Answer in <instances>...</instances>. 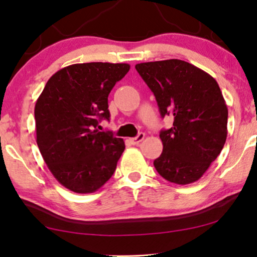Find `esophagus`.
Returning a JSON list of instances; mask_svg holds the SVG:
<instances>
[{"label": "esophagus", "instance_id": "1", "mask_svg": "<svg viewBox=\"0 0 257 257\" xmlns=\"http://www.w3.org/2000/svg\"><path fill=\"white\" fill-rule=\"evenodd\" d=\"M144 138H145V135H144V133H139L136 138L130 139V143H131L132 145H139V144L144 140Z\"/></svg>", "mask_w": 257, "mask_h": 257}]
</instances>
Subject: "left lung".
<instances>
[{"label":"left lung","instance_id":"obj_1","mask_svg":"<svg viewBox=\"0 0 257 257\" xmlns=\"http://www.w3.org/2000/svg\"><path fill=\"white\" fill-rule=\"evenodd\" d=\"M137 71L156 96L161 117L173 126L160 132L164 149L154 167L167 181H198L227 139L228 108L209 73L180 59L139 63Z\"/></svg>","mask_w":257,"mask_h":257}]
</instances>
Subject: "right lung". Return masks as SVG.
<instances>
[{
	"mask_svg": "<svg viewBox=\"0 0 257 257\" xmlns=\"http://www.w3.org/2000/svg\"><path fill=\"white\" fill-rule=\"evenodd\" d=\"M130 70L126 63L65 66L45 84L35 105L36 142L62 186L80 194L99 189L114 173L125 150L121 138L97 130L110 118L107 97Z\"/></svg>",
	"mask_w": 257,
	"mask_h": 257,
	"instance_id": "right-lung-1",
	"label": "right lung"
}]
</instances>
